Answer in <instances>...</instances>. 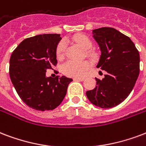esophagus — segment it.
Segmentation results:
<instances>
[{
    "mask_svg": "<svg viewBox=\"0 0 146 146\" xmlns=\"http://www.w3.org/2000/svg\"><path fill=\"white\" fill-rule=\"evenodd\" d=\"M85 80L84 78H74L73 79V80H75V81H83Z\"/></svg>",
    "mask_w": 146,
    "mask_h": 146,
    "instance_id": "1",
    "label": "esophagus"
}]
</instances>
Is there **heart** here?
<instances>
[{
	"instance_id": "obj_1",
	"label": "heart",
	"mask_w": 146,
	"mask_h": 146,
	"mask_svg": "<svg viewBox=\"0 0 146 146\" xmlns=\"http://www.w3.org/2000/svg\"><path fill=\"white\" fill-rule=\"evenodd\" d=\"M72 40L76 44L81 46L82 48L88 50L92 48L93 43L90 38L85 34L78 33L72 37ZM66 49V43L65 41H60L56 48V56L57 60L63 59L64 53ZM87 55L92 58H95V53L93 51L88 50ZM90 68V63L87 61H73L68 60L64 63L61 66V71L64 75L70 77H83L85 75L88 69Z\"/></svg>"
}]
</instances>
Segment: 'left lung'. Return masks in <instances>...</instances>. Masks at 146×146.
<instances>
[{"label":"left lung","instance_id":"1","mask_svg":"<svg viewBox=\"0 0 146 146\" xmlns=\"http://www.w3.org/2000/svg\"><path fill=\"white\" fill-rule=\"evenodd\" d=\"M101 55L97 68L107 72L103 80L86 94L93 105L103 109L114 107L128 97L139 74V53L129 36L112 27L93 31Z\"/></svg>","mask_w":146,"mask_h":146}]
</instances>
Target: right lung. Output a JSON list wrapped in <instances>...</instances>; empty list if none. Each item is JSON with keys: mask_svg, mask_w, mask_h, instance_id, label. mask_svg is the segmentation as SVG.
<instances>
[{"mask_svg": "<svg viewBox=\"0 0 146 146\" xmlns=\"http://www.w3.org/2000/svg\"><path fill=\"white\" fill-rule=\"evenodd\" d=\"M60 34H40L22 41L10 59L9 74L17 93L29 107L53 110L65 97L70 78L46 77V70L57 63L56 48Z\"/></svg>", "mask_w": 146, "mask_h": 146, "instance_id": "obj_1", "label": "right lung"}]
</instances>
